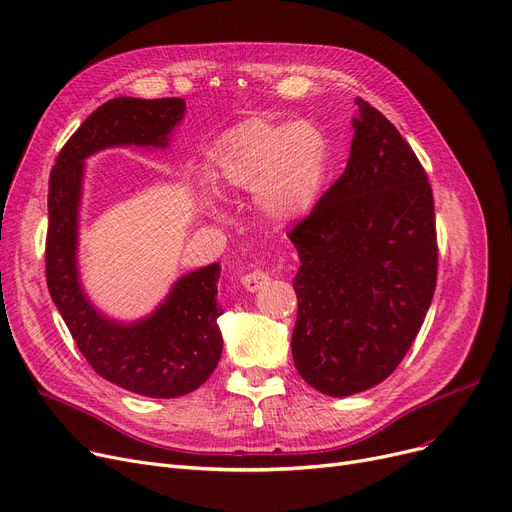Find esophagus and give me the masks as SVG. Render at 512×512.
Returning <instances> with one entry per match:
<instances>
[{"label": "esophagus", "instance_id": "34e87169", "mask_svg": "<svg viewBox=\"0 0 512 512\" xmlns=\"http://www.w3.org/2000/svg\"><path fill=\"white\" fill-rule=\"evenodd\" d=\"M240 282H242V286H244V288H247L249 293H257L259 288H263L265 284L270 282V276L265 274L263 270H253V272H249L247 276H242V280H240Z\"/></svg>", "mask_w": 512, "mask_h": 512}]
</instances>
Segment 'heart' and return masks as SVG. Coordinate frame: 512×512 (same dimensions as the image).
Segmentation results:
<instances>
[{
    "label": "heart",
    "mask_w": 512,
    "mask_h": 512,
    "mask_svg": "<svg viewBox=\"0 0 512 512\" xmlns=\"http://www.w3.org/2000/svg\"><path fill=\"white\" fill-rule=\"evenodd\" d=\"M332 144L316 121H242L213 150L215 184L228 192H253L257 209L286 221L318 203L330 171Z\"/></svg>",
    "instance_id": "b5f03b06"
}]
</instances>
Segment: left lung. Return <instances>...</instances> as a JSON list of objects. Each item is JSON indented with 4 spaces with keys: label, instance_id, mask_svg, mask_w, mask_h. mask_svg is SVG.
<instances>
[{
    "label": "left lung",
    "instance_id": "obj_1",
    "mask_svg": "<svg viewBox=\"0 0 512 512\" xmlns=\"http://www.w3.org/2000/svg\"><path fill=\"white\" fill-rule=\"evenodd\" d=\"M349 161L288 234L301 265L293 360L307 385L347 397L404 360L437 282L433 192L395 125L364 102Z\"/></svg>",
    "mask_w": 512,
    "mask_h": 512
}]
</instances>
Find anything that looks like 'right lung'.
<instances>
[{
  "mask_svg": "<svg viewBox=\"0 0 512 512\" xmlns=\"http://www.w3.org/2000/svg\"><path fill=\"white\" fill-rule=\"evenodd\" d=\"M182 98H113L83 121L60 150L50 175L46 278L52 301L85 355L102 376L131 393L171 399L201 387L215 370L224 339L217 318L219 263L177 278L159 307L136 322L100 311L79 276V209L85 159L113 146L167 148L182 123Z\"/></svg>",
  "mask_w": 512,
  "mask_h": 512,
  "instance_id": "obj_1",
  "label": "right lung"
}]
</instances>
